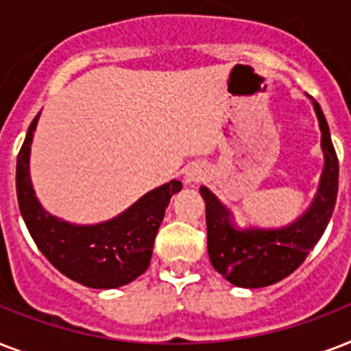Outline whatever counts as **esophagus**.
<instances>
[{
    "label": "esophagus",
    "mask_w": 351,
    "mask_h": 351,
    "mask_svg": "<svg viewBox=\"0 0 351 351\" xmlns=\"http://www.w3.org/2000/svg\"><path fill=\"white\" fill-rule=\"evenodd\" d=\"M187 182H200L204 178V173L202 169H198V167H193V169H189V173H187Z\"/></svg>",
    "instance_id": "obj_1"
}]
</instances>
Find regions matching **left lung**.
<instances>
[{"instance_id":"8db88e82","label":"left lung","mask_w":351,"mask_h":351,"mask_svg":"<svg viewBox=\"0 0 351 351\" xmlns=\"http://www.w3.org/2000/svg\"><path fill=\"white\" fill-rule=\"evenodd\" d=\"M322 131L324 171L311 208L284 228H239L224 204L200 187L206 200L208 253L213 267L240 288H264L282 280L306 261L332 219L339 191V160L321 106L313 100Z\"/></svg>"}]
</instances>
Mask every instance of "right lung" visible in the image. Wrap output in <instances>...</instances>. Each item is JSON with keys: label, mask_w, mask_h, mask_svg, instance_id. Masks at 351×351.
I'll use <instances>...</instances> for the list:
<instances>
[{"label": "right lung", "mask_w": 351, "mask_h": 351, "mask_svg": "<svg viewBox=\"0 0 351 351\" xmlns=\"http://www.w3.org/2000/svg\"><path fill=\"white\" fill-rule=\"evenodd\" d=\"M32 120L16 164V193L30 237L47 261L74 282L89 288H118L140 277L149 267L154 237L158 233L171 197L182 182L171 180L142 197L117 219L96 226H76L54 219L36 200L29 176Z\"/></svg>", "instance_id": "obj_1"}]
</instances>
